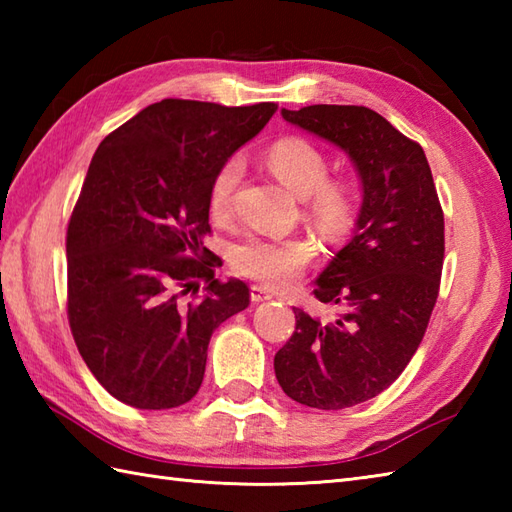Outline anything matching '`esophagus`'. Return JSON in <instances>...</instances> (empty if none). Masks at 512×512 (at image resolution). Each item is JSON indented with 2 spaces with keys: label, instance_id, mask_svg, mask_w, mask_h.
<instances>
[{
  "label": "esophagus",
  "instance_id": "34e87169",
  "mask_svg": "<svg viewBox=\"0 0 512 512\" xmlns=\"http://www.w3.org/2000/svg\"><path fill=\"white\" fill-rule=\"evenodd\" d=\"M273 297H275L273 292H270L264 286H253V288H250V299H253L255 303H262V301H268V299H273Z\"/></svg>",
  "mask_w": 512,
  "mask_h": 512
}]
</instances>
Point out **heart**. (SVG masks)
Instances as JSON below:
<instances>
[{"mask_svg": "<svg viewBox=\"0 0 512 512\" xmlns=\"http://www.w3.org/2000/svg\"><path fill=\"white\" fill-rule=\"evenodd\" d=\"M268 169L299 198H308L310 220L325 233H339L350 222L352 193L341 180H325L330 162L323 151L306 138H281L268 149ZM239 158L226 160L217 169L209 189L213 220L224 222L233 213V195L242 178ZM317 248L308 237L246 235L233 246L231 262L239 275L262 281L266 286H286L306 268Z\"/></svg>", "mask_w": 512, "mask_h": 512, "instance_id": "1", "label": "heart"}]
</instances>
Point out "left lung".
Returning a JSON list of instances; mask_svg holds the SVG:
<instances>
[{"label": "left lung", "instance_id": "left-lung-1", "mask_svg": "<svg viewBox=\"0 0 512 512\" xmlns=\"http://www.w3.org/2000/svg\"><path fill=\"white\" fill-rule=\"evenodd\" d=\"M284 121L343 149L361 180L354 237L314 281V297L339 303L323 323L295 310V332L275 354L286 394L314 409H345L385 391L407 367L436 306L444 215L427 156L363 105L281 110Z\"/></svg>", "mask_w": 512, "mask_h": 512}]
</instances>
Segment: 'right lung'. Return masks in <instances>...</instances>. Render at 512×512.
Returning a JSON list of instances; mask_svg holds the SVG:
<instances>
[{"instance_id":"add662e5","label":"right lung","mask_w":512,"mask_h":512,"mask_svg":"<svg viewBox=\"0 0 512 512\" xmlns=\"http://www.w3.org/2000/svg\"><path fill=\"white\" fill-rule=\"evenodd\" d=\"M275 112L165 99L96 149L65 239L68 319L85 365L125 405L189 402L213 330L248 308L244 281L215 279L206 257L209 189Z\"/></svg>"}]
</instances>
